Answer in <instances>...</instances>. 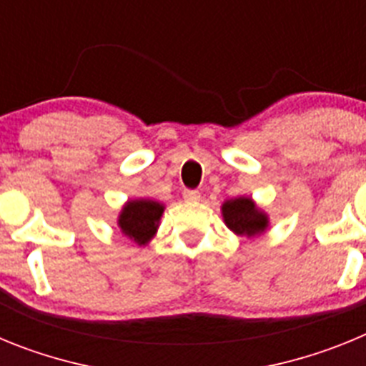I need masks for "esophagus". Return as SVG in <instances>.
Returning <instances> with one entry per match:
<instances>
[{"instance_id": "34e87169", "label": "esophagus", "mask_w": 366, "mask_h": 366, "mask_svg": "<svg viewBox=\"0 0 366 366\" xmlns=\"http://www.w3.org/2000/svg\"><path fill=\"white\" fill-rule=\"evenodd\" d=\"M183 198H185L187 202H198L199 192L198 190H183Z\"/></svg>"}]
</instances>
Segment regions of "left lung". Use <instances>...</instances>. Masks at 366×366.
Returning a JSON list of instances; mask_svg holds the SVG:
<instances>
[{
	"label": "left lung",
	"instance_id": "8db88e82",
	"mask_svg": "<svg viewBox=\"0 0 366 366\" xmlns=\"http://www.w3.org/2000/svg\"><path fill=\"white\" fill-rule=\"evenodd\" d=\"M222 214L225 225L234 234L247 236V238L262 234L269 225V218H267L266 212L260 211L257 203L251 198H245V196L227 199L222 205Z\"/></svg>",
	"mask_w": 366,
	"mask_h": 366
}]
</instances>
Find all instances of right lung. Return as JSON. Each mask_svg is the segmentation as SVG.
Here are the masks:
<instances>
[{
    "label": "right lung",
    "mask_w": 366,
    "mask_h": 366,
    "mask_svg": "<svg viewBox=\"0 0 366 366\" xmlns=\"http://www.w3.org/2000/svg\"><path fill=\"white\" fill-rule=\"evenodd\" d=\"M164 205L154 199H130L122 207L117 225L122 234L128 236L137 245H147L159 227Z\"/></svg>",
    "instance_id": "right-lung-1"
}]
</instances>
